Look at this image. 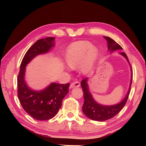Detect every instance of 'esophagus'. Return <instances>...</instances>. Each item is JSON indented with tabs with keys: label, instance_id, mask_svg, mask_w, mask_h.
<instances>
[{
	"label": "esophagus",
	"instance_id": "obj_1",
	"mask_svg": "<svg viewBox=\"0 0 146 146\" xmlns=\"http://www.w3.org/2000/svg\"><path fill=\"white\" fill-rule=\"evenodd\" d=\"M80 86V83L78 81H75L72 82L70 84V88H78Z\"/></svg>",
	"mask_w": 146,
	"mask_h": 146
}]
</instances>
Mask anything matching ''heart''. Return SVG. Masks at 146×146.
<instances>
[{
    "instance_id": "heart-1",
    "label": "heart",
    "mask_w": 146,
    "mask_h": 146,
    "mask_svg": "<svg viewBox=\"0 0 146 146\" xmlns=\"http://www.w3.org/2000/svg\"><path fill=\"white\" fill-rule=\"evenodd\" d=\"M98 56V50L88 41H80L73 44L66 53L65 60L72 68L80 65V70L84 74L92 69Z\"/></svg>"
}]
</instances>
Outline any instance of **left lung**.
Returning a JSON list of instances; mask_svg holds the SVG:
<instances>
[{"label":"left lung","instance_id":"8db88e82","mask_svg":"<svg viewBox=\"0 0 146 146\" xmlns=\"http://www.w3.org/2000/svg\"><path fill=\"white\" fill-rule=\"evenodd\" d=\"M104 38L107 40L108 49L110 52H113V51L117 50H122V48L111 38L108 36H104ZM119 54L123 56L126 59L127 62L129 64L127 55L124 52H120ZM88 80V78H85L81 82V86L82 88L84 98V102L82 106L83 112L88 118L92 119V120L99 121H106L112 118L113 116L117 115L126 103L129 94V92H130L131 82H132V71H131V80L130 84H129V90L127 91L126 96L120 102L114 105L106 106L98 103L94 99L90 91Z\"/></svg>","mask_w":146,"mask_h":146}]
</instances>
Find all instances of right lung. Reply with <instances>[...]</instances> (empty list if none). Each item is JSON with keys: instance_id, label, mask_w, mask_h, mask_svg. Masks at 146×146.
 Listing matches in <instances>:
<instances>
[{"instance_id": "add662e5", "label": "right lung", "mask_w": 146, "mask_h": 146, "mask_svg": "<svg viewBox=\"0 0 146 146\" xmlns=\"http://www.w3.org/2000/svg\"><path fill=\"white\" fill-rule=\"evenodd\" d=\"M54 37L37 40L25 54L18 76V97L27 113L37 120H47L57 114L64 98L68 93L69 83H51L44 89L35 90L25 81L26 67L36 56L47 53L54 46Z\"/></svg>"}]
</instances>
